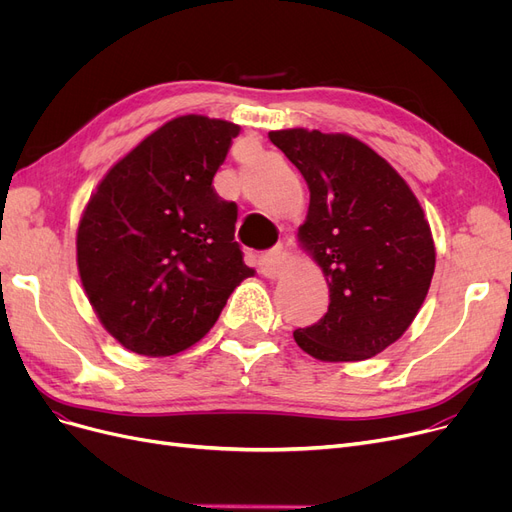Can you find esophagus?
<instances>
[{
	"mask_svg": "<svg viewBox=\"0 0 512 512\" xmlns=\"http://www.w3.org/2000/svg\"><path fill=\"white\" fill-rule=\"evenodd\" d=\"M282 263H284V249L282 245H278L259 257V272L265 278H278L282 272Z\"/></svg>",
	"mask_w": 512,
	"mask_h": 512,
	"instance_id": "1",
	"label": "esophagus"
}]
</instances>
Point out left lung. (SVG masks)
Segmentation results:
<instances>
[{
	"label": "left lung",
	"mask_w": 512,
	"mask_h": 512,
	"mask_svg": "<svg viewBox=\"0 0 512 512\" xmlns=\"http://www.w3.org/2000/svg\"><path fill=\"white\" fill-rule=\"evenodd\" d=\"M309 186L299 242L330 286L328 313L294 330L319 361H365L413 324L436 267L432 230L400 174L351 134L272 130Z\"/></svg>",
	"instance_id": "1"
}]
</instances>
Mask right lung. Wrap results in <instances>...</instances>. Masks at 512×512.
Returning <instances> with one entry per match:
<instances>
[{
	"label": "right lung",
	"mask_w": 512,
	"mask_h": 512,
	"mask_svg": "<svg viewBox=\"0 0 512 512\" xmlns=\"http://www.w3.org/2000/svg\"><path fill=\"white\" fill-rule=\"evenodd\" d=\"M240 126L188 114L105 174L76 232V263L103 328L128 351L168 357L199 342L255 270L234 240L238 207L213 191Z\"/></svg>",
	"instance_id": "add662e5"
}]
</instances>
